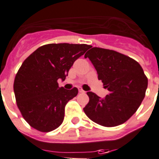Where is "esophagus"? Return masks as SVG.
Returning a JSON list of instances; mask_svg holds the SVG:
<instances>
[{"label": "esophagus", "mask_w": 159, "mask_h": 159, "mask_svg": "<svg viewBox=\"0 0 159 159\" xmlns=\"http://www.w3.org/2000/svg\"><path fill=\"white\" fill-rule=\"evenodd\" d=\"M79 92H80V93H85V91H84L82 88H79Z\"/></svg>", "instance_id": "34e87169"}]
</instances>
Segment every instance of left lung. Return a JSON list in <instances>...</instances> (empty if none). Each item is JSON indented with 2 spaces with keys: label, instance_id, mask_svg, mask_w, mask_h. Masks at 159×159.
I'll use <instances>...</instances> for the list:
<instances>
[{
  "label": "left lung",
  "instance_id": "1",
  "mask_svg": "<svg viewBox=\"0 0 159 159\" xmlns=\"http://www.w3.org/2000/svg\"><path fill=\"white\" fill-rule=\"evenodd\" d=\"M84 57L90 59L98 80L109 91L105 98L87 92L90 101L84 112L101 126L112 127L124 123L144 98L148 79L143 69L133 58L112 50L92 48Z\"/></svg>",
  "mask_w": 159,
  "mask_h": 159
}]
</instances>
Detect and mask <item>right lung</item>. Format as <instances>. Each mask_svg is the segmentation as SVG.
Here are the masks:
<instances>
[{"label": "right lung", "mask_w": 159, "mask_h": 159, "mask_svg": "<svg viewBox=\"0 0 159 159\" xmlns=\"http://www.w3.org/2000/svg\"><path fill=\"white\" fill-rule=\"evenodd\" d=\"M90 45L50 43L37 48L23 61L15 78L16 102L25 120L41 132H50L62 123L65 107L78 89L59 87L73 63Z\"/></svg>", "instance_id": "1"}]
</instances>
